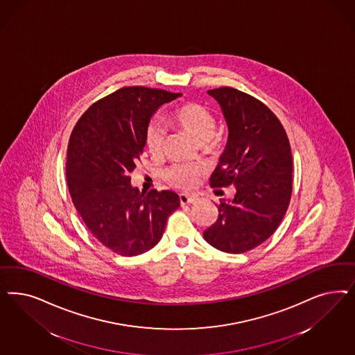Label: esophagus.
Wrapping results in <instances>:
<instances>
[{"instance_id":"34e87169","label":"esophagus","mask_w":355,"mask_h":355,"mask_svg":"<svg viewBox=\"0 0 355 355\" xmlns=\"http://www.w3.org/2000/svg\"><path fill=\"white\" fill-rule=\"evenodd\" d=\"M179 198H180V204H182V206L188 205V204H193V202H196L195 196L182 193V195L179 196Z\"/></svg>"}]
</instances>
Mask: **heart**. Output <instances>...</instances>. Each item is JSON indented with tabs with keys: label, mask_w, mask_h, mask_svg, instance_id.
<instances>
[{
	"label": "heart",
	"mask_w": 355,
	"mask_h": 355,
	"mask_svg": "<svg viewBox=\"0 0 355 355\" xmlns=\"http://www.w3.org/2000/svg\"><path fill=\"white\" fill-rule=\"evenodd\" d=\"M172 121L196 144L205 145L214 135V116L202 104L187 103L175 110ZM167 130L160 121H153L146 132V146L153 154H160ZM201 175V168L189 164H173L164 171V179L172 187L189 189Z\"/></svg>",
	"instance_id": "1"
}]
</instances>
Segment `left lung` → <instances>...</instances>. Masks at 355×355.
<instances>
[{"label":"left lung","instance_id":"1","mask_svg":"<svg viewBox=\"0 0 355 355\" xmlns=\"http://www.w3.org/2000/svg\"><path fill=\"white\" fill-rule=\"evenodd\" d=\"M207 94L226 120L227 144L210 185L235 187L218 205V219L204 239L219 251L243 253L268 241L286 214L293 191V158L286 132L265 104L232 87Z\"/></svg>","mask_w":355,"mask_h":355}]
</instances>
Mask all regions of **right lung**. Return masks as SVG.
Masks as SVG:
<instances>
[{
  "instance_id": "1",
  "label": "right lung",
  "mask_w": 355,
  "mask_h": 355,
  "mask_svg": "<svg viewBox=\"0 0 355 355\" xmlns=\"http://www.w3.org/2000/svg\"><path fill=\"white\" fill-rule=\"evenodd\" d=\"M182 96L142 86L124 87L92 104L69 139L67 180L71 201L92 235L121 256L155 247L180 198L172 191L141 193L130 184L146 145L150 120Z\"/></svg>"
}]
</instances>
